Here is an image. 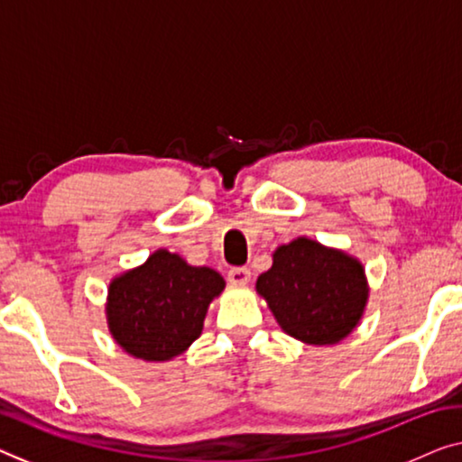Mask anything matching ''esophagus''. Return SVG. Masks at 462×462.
Returning a JSON list of instances; mask_svg holds the SVG:
<instances>
[{
    "label": "esophagus",
    "instance_id": "esophagus-1",
    "mask_svg": "<svg viewBox=\"0 0 462 462\" xmlns=\"http://www.w3.org/2000/svg\"><path fill=\"white\" fill-rule=\"evenodd\" d=\"M229 281L231 283H236V285H245L247 281H250V277H252V273H250V269H245V266H236V269H231L229 271Z\"/></svg>",
    "mask_w": 462,
    "mask_h": 462
}]
</instances>
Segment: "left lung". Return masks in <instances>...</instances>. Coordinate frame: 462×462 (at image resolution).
Instances as JSON below:
<instances>
[{
	"label": "left lung",
	"mask_w": 462,
	"mask_h": 462,
	"mask_svg": "<svg viewBox=\"0 0 462 462\" xmlns=\"http://www.w3.org/2000/svg\"><path fill=\"white\" fill-rule=\"evenodd\" d=\"M256 290L281 329L314 346L344 339L358 325L369 298L358 260L306 237L277 247Z\"/></svg>",
	"instance_id": "obj_1"
}]
</instances>
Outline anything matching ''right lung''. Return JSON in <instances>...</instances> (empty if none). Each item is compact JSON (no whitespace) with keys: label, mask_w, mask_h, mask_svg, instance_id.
I'll return each instance as SVG.
<instances>
[{"label":"right lung","mask_w":462,"mask_h":462,"mask_svg":"<svg viewBox=\"0 0 462 462\" xmlns=\"http://www.w3.org/2000/svg\"><path fill=\"white\" fill-rule=\"evenodd\" d=\"M225 281L166 250L116 277L108 290V327L118 346L143 360H171L196 342Z\"/></svg>","instance_id":"obj_1"}]
</instances>
